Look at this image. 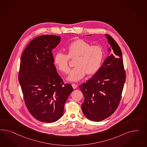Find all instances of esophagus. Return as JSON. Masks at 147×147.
<instances>
[{"label":"esophagus","instance_id":"esophagus-1","mask_svg":"<svg viewBox=\"0 0 147 147\" xmlns=\"http://www.w3.org/2000/svg\"><path fill=\"white\" fill-rule=\"evenodd\" d=\"M72 87L74 88V89H76L77 88V87H78V85H76V84H73L72 85Z\"/></svg>","mask_w":147,"mask_h":147}]
</instances>
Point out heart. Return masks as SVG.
<instances>
[{"instance_id":"heart-1","label":"heart","mask_w":147,"mask_h":147,"mask_svg":"<svg viewBox=\"0 0 147 147\" xmlns=\"http://www.w3.org/2000/svg\"><path fill=\"white\" fill-rule=\"evenodd\" d=\"M67 54L58 52L54 58V63L60 71L67 73L69 71V59H74V67L67 79L71 81H78L86 74L92 75L98 71L103 58V50L98 45L91 46L89 42L82 39L75 40L66 48Z\"/></svg>"}]
</instances>
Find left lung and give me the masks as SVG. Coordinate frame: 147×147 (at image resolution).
Wrapping results in <instances>:
<instances>
[{"label":"left lung","mask_w":147,"mask_h":147,"mask_svg":"<svg viewBox=\"0 0 147 147\" xmlns=\"http://www.w3.org/2000/svg\"><path fill=\"white\" fill-rule=\"evenodd\" d=\"M113 54L89 80L79 86L85 98L82 104L84 115L98 122L111 115L118 107L125 81L122 52L115 40L105 34Z\"/></svg>","instance_id":"1"}]
</instances>
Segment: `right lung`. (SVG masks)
<instances>
[{
    "label": "right lung",
    "instance_id": "1",
    "mask_svg": "<svg viewBox=\"0 0 147 147\" xmlns=\"http://www.w3.org/2000/svg\"><path fill=\"white\" fill-rule=\"evenodd\" d=\"M60 36L44 35L30 41L22 53L18 79L27 109L37 120L46 123L58 121L73 90L65 84L53 63L52 50Z\"/></svg>",
    "mask_w": 147,
    "mask_h": 147
}]
</instances>
